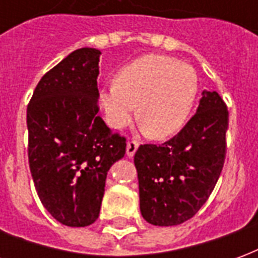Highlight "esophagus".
<instances>
[{
  "mask_svg": "<svg viewBox=\"0 0 258 258\" xmlns=\"http://www.w3.org/2000/svg\"><path fill=\"white\" fill-rule=\"evenodd\" d=\"M138 146H140V144H138L137 141H128V142H127V156H134L135 152L138 149Z\"/></svg>",
  "mask_w": 258,
  "mask_h": 258,
  "instance_id": "34e87169",
  "label": "esophagus"
}]
</instances>
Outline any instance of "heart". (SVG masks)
<instances>
[{
	"label": "heart",
	"instance_id": "heart-1",
	"mask_svg": "<svg viewBox=\"0 0 258 258\" xmlns=\"http://www.w3.org/2000/svg\"><path fill=\"white\" fill-rule=\"evenodd\" d=\"M199 92L192 66L162 55H145L125 64L114 83L99 91L107 123L124 128L138 105L141 127L156 140L177 134L188 123Z\"/></svg>",
	"mask_w": 258,
	"mask_h": 258
}]
</instances>
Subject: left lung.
Returning a JSON list of instances; mask_svg holds the SVG:
<instances>
[{
  "label": "left lung",
  "instance_id": "1",
  "mask_svg": "<svg viewBox=\"0 0 258 258\" xmlns=\"http://www.w3.org/2000/svg\"><path fill=\"white\" fill-rule=\"evenodd\" d=\"M228 109L216 91H203L196 114L162 145L135 152L141 214L152 225L188 221L214 189L225 160Z\"/></svg>",
  "mask_w": 258,
  "mask_h": 258
}]
</instances>
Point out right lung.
I'll use <instances>...</instances> for the list:
<instances>
[{
	"label": "right lung",
	"mask_w": 258,
	"mask_h": 258,
	"mask_svg": "<svg viewBox=\"0 0 258 258\" xmlns=\"http://www.w3.org/2000/svg\"><path fill=\"white\" fill-rule=\"evenodd\" d=\"M101 51L80 48L42 76L27 106L29 166L38 198L68 227L99 217L105 181L125 138L98 116Z\"/></svg>",
	"instance_id": "obj_1"
}]
</instances>
